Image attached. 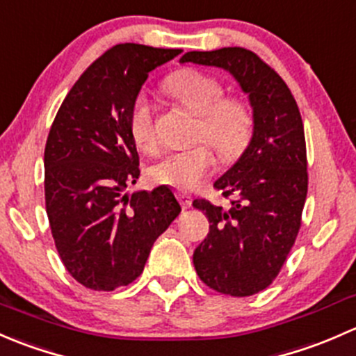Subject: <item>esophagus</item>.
I'll list each match as a JSON object with an SVG mask.
<instances>
[{"mask_svg":"<svg viewBox=\"0 0 356 356\" xmlns=\"http://www.w3.org/2000/svg\"><path fill=\"white\" fill-rule=\"evenodd\" d=\"M177 199L179 200V204H181L183 209H188L190 205H192V200H193L188 193H183V192L177 193Z\"/></svg>","mask_w":356,"mask_h":356,"instance_id":"esophagus-1","label":"esophagus"}]
</instances>
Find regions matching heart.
<instances>
[{
    "label": "heart",
    "instance_id": "1",
    "mask_svg": "<svg viewBox=\"0 0 356 356\" xmlns=\"http://www.w3.org/2000/svg\"><path fill=\"white\" fill-rule=\"evenodd\" d=\"M168 92L199 115L195 137L211 142L222 159H236L248 147L254 135V115L241 99L225 97V87L214 76L199 70H179L164 83ZM128 130L140 151L157 147L154 130V108L144 94H138L128 109ZM214 168L211 145L200 142L190 149L170 152L149 170L156 185L179 192L195 190Z\"/></svg>",
    "mask_w": 356,
    "mask_h": 356
}]
</instances>
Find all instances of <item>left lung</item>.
<instances>
[{
  "instance_id": "8db88e82",
  "label": "left lung",
  "mask_w": 356,
  "mask_h": 356,
  "mask_svg": "<svg viewBox=\"0 0 356 356\" xmlns=\"http://www.w3.org/2000/svg\"><path fill=\"white\" fill-rule=\"evenodd\" d=\"M179 61L228 70L254 109V137L247 151L214 183L232 205L193 200L209 219L207 238L193 252V266L214 291L255 295L276 280L302 226L309 188L302 115L286 82L254 51H190Z\"/></svg>"
}]
</instances>
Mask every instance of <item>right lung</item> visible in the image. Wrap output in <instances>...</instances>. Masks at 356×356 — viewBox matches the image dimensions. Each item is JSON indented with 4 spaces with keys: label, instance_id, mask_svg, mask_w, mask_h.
I'll return each instance as SVG.
<instances>
[{
    "label": "right lung",
    "instance_id": "1",
    "mask_svg": "<svg viewBox=\"0 0 356 356\" xmlns=\"http://www.w3.org/2000/svg\"><path fill=\"white\" fill-rule=\"evenodd\" d=\"M181 49L116 44L80 75L61 102L44 149V197L61 262L89 289L137 280L154 241L181 212L168 186L127 193L138 154L128 109L149 72Z\"/></svg>",
    "mask_w": 356,
    "mask_h": 356
}]
</instances>
